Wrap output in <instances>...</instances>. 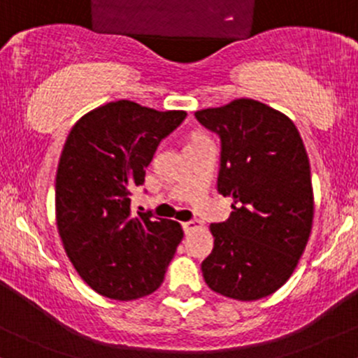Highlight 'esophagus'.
Returning <instances> with one entry per match:
<instances>
[{
	"mask_svg": "<svg viewBox=\"0 0 358 358\" xmlns=\"http://www.w3.org/2000/svg\"><path fill=\"white\" fill-rule=\"evenodd\" d=\"M182 227L184 230H186V234H189V232H194V230L201 229L203 224L199 220H189V222H184Z\"/></svg>",
	"mask_w": 358,
	"mask_h": 358,
	"instance_id": "1",
	"label": "esophagus"
}]
</instances>
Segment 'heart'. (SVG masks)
I'll return each mask as SVG.
<instances>
[{"label":"heart","mask_w":358,"mask_h":358,"mask_svg":"<svg viewBox=\"0 0 358 358\" xmlns=\"http://www.w3.org/2000/svg\"><path fill=\"white\" fill-rule=\"evenodd\" d=\"M196 138H201V136H196ZM196 138H193V140H196Z\"/></svg>","instance_id":"1"}]
</instances>
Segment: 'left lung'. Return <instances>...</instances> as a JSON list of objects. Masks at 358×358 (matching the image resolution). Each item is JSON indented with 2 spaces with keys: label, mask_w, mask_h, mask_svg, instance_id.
Masks as SVG:
<instances>
[{
  "label": "left lung",
  "mask_w": 358,
  "mask_h": 358,
  "mask_svg": "<svg viewBox=\"0 0 358 358\" xmlns=\"http://www.w3.org/2000/svg\"><path fill=\"white\" fill-rule=\"evenodd\" d=\"M222 140L218 193L234 199L211 224L206 285L224 297L257 301L285 285L303 255L314 218L310 165L294 121L255 99L194 113Z\"/></svg>",
  "instance_id": "left-lung-1"
}]
</instances>
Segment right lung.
Returning <instances> with one entry per match:
<instances>
[{
    "label": "right lung",
    "mask_w": 358,
    "mask_h": 358,
    "mask_svg": "<svg viewBox=\"0 0 358 358\" xmlns=\"http://www.w3.org/2000/svg\"><path fill=\"white\" fill-rule=\"evenodd\" d=\"M186 110L131 101L95 107L71 128L56 172V225L66 256L92 290L114 301L153 294L182 241V227L131 213V191Z\"/></svg>",
    "instance_id": "right-lung-1"
}]
</instances>
